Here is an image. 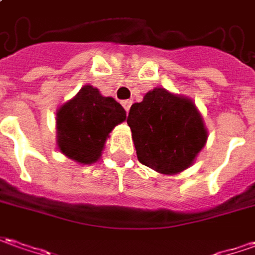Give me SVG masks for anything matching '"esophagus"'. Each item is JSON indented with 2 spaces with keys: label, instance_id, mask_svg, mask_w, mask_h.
<instances>
[{
  "label": "esophagus",
  "instance_id": "1",
  "mask_svg": "<svg viewBox=\"0 0 255 255\" xmlns=\"http://www.w3.org/2000/svg\"><path fill=\"white\" fill-rule=\"evenodd\" d=\"M121 105H123V107L126 109V112L128 113V110H129V107H131V105H132V102H131V100H123V102H121Z\"/></svg>",
  "mask_w": 255,
  "mask_h": 255
}]
</instances>
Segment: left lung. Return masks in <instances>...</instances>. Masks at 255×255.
<instances>
[{
	"mask_svg": "<svg viewBox=\"0 0 255 255\" xmlns=\"http://www.w3.org/2000/svg\"><path fill=\"white\" fill-rule=\"evenodd\" d=\"M127 124L138 160L162 174L186 170L207 143L208 131L193 100L163 88L131 106Z\"/></svg>",
	"mask_w": 255,
	"mask_h": 255,
	"instance_id": "obj_1",
	"label": "left lung"
}]
</instances>
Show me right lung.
Listing matches in <instances>:
<instances>
[{
	"label": "right lung",
	"mask_w": 255,
	"mask_h": 255,
	"mask_svg": "<svg viewBox=\"0 0 255 255\" xmlns=\"http://www.w3.org/2000/svg\"><path fill=\"white\" fill-rule=\"evenodd\" d=\"M126 110L113 98H105L91 85L57 112V146L78 163L98 162L113 128L126 120Z\"/></svg>",
	"instance_id": "right-lung-1"
}]
</instances>
